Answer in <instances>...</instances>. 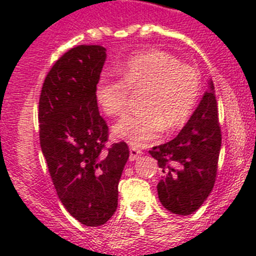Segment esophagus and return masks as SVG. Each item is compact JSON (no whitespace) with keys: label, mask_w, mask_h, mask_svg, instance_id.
<instances>
[{"label":"esophagus","mask_w":256,"mask_h":256,"mask_svg":"<svg viewBox=\"0 0 256 256\" xmlns=\"http://www.w3.org/2000/svg\"><path fill=\"white\" fill-rule=\"evenodd\" d=\"M141 155H142V151L138 150V148H130V162H134V160H137Z\"/></svg>","instance_id":"esophagus-1"}]
</instances>
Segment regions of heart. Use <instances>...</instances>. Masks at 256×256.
<instances>
[{
    "mask_svg": "<svg viewBox=\"0 0 256 256\" xmlns=\"http://www.w3.org/2000/svg\"><path fill=\"white\" fill-rule=\"evenodd\" d=\"M122 79L101 76L94 97L102 112L119 115L128 106L130 90L140 91L144 108L130 112L115 123L114 134L133 148H141L159 137L166 128L177 130L186 123L195 108L200 79L194 68L177 58L152 51L130 58L119 68Z\"/></svg>",
    "mask_w": 256,
    "mask_h": 256,
    "instance_id": "heart-1",
    "label": "heart"
}]
</instances>
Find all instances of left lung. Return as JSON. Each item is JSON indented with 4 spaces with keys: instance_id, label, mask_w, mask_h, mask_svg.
Masks as SVG:
<instances>
[{
    "instance_id": "obj_1",
    "label": "left lung",
    "mask_w": 256,
    "mask_h": 256,
    "mask_svg": "<svg viewBox=\"0 0 256 256\" xmlns=\"http://www.w3.org/2000/svg\"><path fill=\"white\" fill-rule=\"evenodd\" d=\"M208 86V91L177 137L148 151L162 172L158 184L160 202L178 216L195 212L216 182L222 134L212 79Z\"/></svg>"
}]
</instances>
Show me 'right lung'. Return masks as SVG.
<instances>
[{"mask_svg":"<svg viewBox=\"0 0 256 256\" xmlns=\"http://www.w3.org/2000/svg\"><path fill=\"white\" fill-rule=\"evenodd\" d=\"M106 60L102 46H76L61 56L40 97V141L58 196L82 224L97 227L118 206V184L130 158L126 142L108 141L94 87Z\"/></svg>","mask_w":256,"mask_h":256,"instance_id":"obj_1","label":"right lung"}]
</instances>
